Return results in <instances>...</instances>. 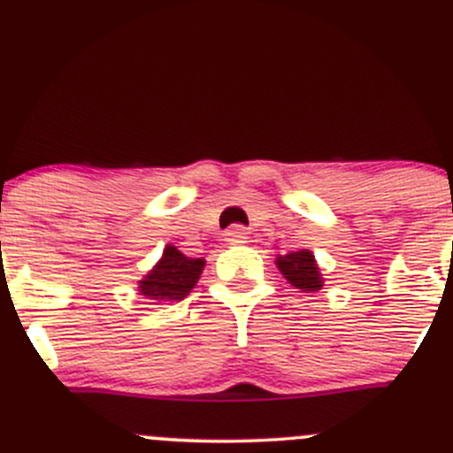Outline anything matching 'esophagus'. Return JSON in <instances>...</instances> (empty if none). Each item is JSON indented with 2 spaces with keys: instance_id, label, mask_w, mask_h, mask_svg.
Here are the masks:
<instances>
[{
  "instance_id": "obj_1",
  "label": "esophagus",
  "mask_w": 453,
  "mask_h": 453,
  "mask_svg": "<svg viewBox=\"0 0 453 453\" xmlns=\"http://www.w3.org/2000/svg\"><path fill=\"white\" fill-rule=\"evenodd\" d=\"M226 241L230 242V245H241V242H247V232H245V227L232 226L230 230L226 232Z\"/></svg>"
}]
</instances>
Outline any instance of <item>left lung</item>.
<instances>
[{"instance_id":"8db88e82","label":"left lung","mask_w":453,"mask_h":453,"mask_svg":"<svg viewBox=\"0 0 453 453\" xmlns=\"http://www.w3.org/2000/svg\"><path fill=\"white\" fill-rule=\"evenodd\" d=\"M275 266L287 278L290 287L299 288L302 293H317L323 287L321 271H319V265L311 250H297L290 251V254L278 256Z\"/></svg>"}]
</instances>
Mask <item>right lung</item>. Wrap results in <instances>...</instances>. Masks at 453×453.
Returning <instances> with one entry per match:
<instances>
[{
	"mask_svg": "<svg viewBox=\"0 0 453 453\" xmlns=\"http://www.w3.org/2000/svg\"><path fill=\"white\" fill-rule=\"evenodd\" d=\"M203 266V258H188L175 245H166L158 263L147 271V275H142L139 295L151 303L182 302L195 288Z\"/></svg>",
	"mask_w": 453,
	"mask_h": 453,
	"instance_id": "right-lung-1",
	"label": "right lung"
}]
</instances>
